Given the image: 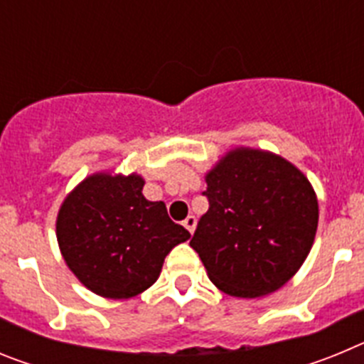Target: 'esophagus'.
Returning <instances> with one entry per match:
<instances>
[{
    "mask_svg": "<svg viewBox=\"0 0 364 364\" xmlns=\"http://www.w3.org/2000/svg\"><path fill=\"white\" fill-rule=\"evenodd\" d=\"M184 226H186V230L189 231V233H193V231H195V226H197V218L193 217V215H189V217H186Z\"/></svg>",
    "mask_w": 364,
    "mask_h": 364,
    "instance_id": "esophagus-1",
    "label": "esophagus"
}]
</instances>
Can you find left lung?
Listing matches in <instances>:
<instances>
[{"label": "left lung", "instance_id": "1", "mask_svg": "<svg viewBox=\"0 0 364 364\" xmlns=\"http://www.w3.org/2000/svg\"><path fill=\"white\" fill-rule=\"evenodd\" d=\"M210 202L189 246L224 294L279 290L311 250L319 205L310 182L277 154L235 149L205 176Z\"/></svg>", "mask_w": 364, "mask_h": 364}]
</instances>
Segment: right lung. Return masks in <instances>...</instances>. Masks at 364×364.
Listing matches in <instances>:
<instances>
[{"label": "right lung", "mask_w": 364, "mask_h": 364, "mask_svg": "<svg viewBox=\"0 0 364 364\" xmlns=\"http://www.w3.org/2000/svg\"><path fill=\"white\" fill-rule=\"evenodd\" d=\"M142 176H87L63 200L58 244L83 286L107 299H129L160 275L164 259L189 239L164 202L142 195Z\"/></svg>", "instance_id": "obj_1"}]
</instances>
